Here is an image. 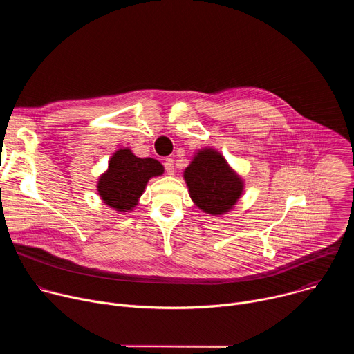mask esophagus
I'll use <instances>...</instances> for the list:
<instances>
[{
	"instance_id": "34e87169",
	"label": "esophagus",
	"mask_w": 354,
	"mask_h": 354,
	"mask_svg": "<svg viewBox=\"0 0 354 354\" xmlns=\"http://www.w3.org/2000/svg\"><path fill=\"white\" fill-rule=\"evenodd\" d=\"M164 167H165V171L168 175H174L175 172V162L172 158H167L165 162H164Z\"/></svg>"
}]
</instances>
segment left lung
I'll return each mask as SVG.
<instances>
[{"label": "left lung", "instance_id": "1", "mask_svg": "<svg viewBox=\"0 0 354 354\" xmlns=\"http://www.w3.org/2000/svg\"><path fill=\"white\" fill-rule=\"evenodd\" d=\"M183 176L196 206L213 216L231 210L242 194L241 178L212 148L198 151Z\"/></svg>", "mask_w": 354, "mask_h": 354}]
</instances>
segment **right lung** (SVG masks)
Masks as SVG:
<instances>
[{
  "mask_svg": "<svg viewBox=\"0 0 354 354\" xmlns=\"http://www.w3.org/2000/svg\"><path fill=\"white\" fill-rule=\"evenodd\" d=\"M164 167L154 158H138L129 148L119 149L109 161V169L99 178L97 192L105 205L116 212L137 206L149 178L162 175Z\"/></svg>",
  "mask_w": 354,
  "mask_h": 354,
  "instance_id": "obj_1",
  "label": "right lung"
}]
</instances>
